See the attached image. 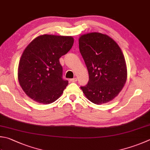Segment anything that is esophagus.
<instances>
[{
  "instance_id": "34e87169",
  "label": "esophagus",
  "mask_w": 150,
  "mask_h": 150,
  "mask_svg": "<svg viewBox=\"0 0 150 150\" xmlns=\"http://www.w3.org/2000/svg\"><path fill=\"white\" fill-rule=\"evenodd\" d=\"M70 81H71V82H75V81H77V78H72V79H70Z\"/></svg>"
}]
</instances>
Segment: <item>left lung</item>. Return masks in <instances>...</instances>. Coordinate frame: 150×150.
I'll list each match as a JSON object with an SVG mask.
<instances>
[{
  "mask_svg": "<svg viewBox=\"0 0 150 150\" xmlns=\"http://www.w3.org/2000/svg\"><path fill=\"white\" fill-rule=\"evenodd\" d=\"M79 48L89 72V81L80 87L93 103H107L117 97L125 84L127 70L118 44L108 35L91 33L79 38Z\"/></svg>",
  "mask_w": 150,
  "mask_h": 150,
  "instance_id": "1",
  "label": "left lung"
}]
</instances>
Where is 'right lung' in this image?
I'll return each instance as SVG.
<instances>
[{
    "instance_id": "right-lung-1",
    "label": "right lung",
    "mask_w": 150,
    "mask_h": 150,
    "mask_svg": "<svg viewBox=\"0 0 150 150\" xmlns=\"http://www.w3.org/2000/svg\"><path fill=\"white\" fill-rule=\"evenodd\" d=\"M74 44L72 36L44 35L28 45L18 67V80L27 96L38 103L48 104L63 94L69 81L62 78L59 59Z\"/></svg>"
}]
</instances>
